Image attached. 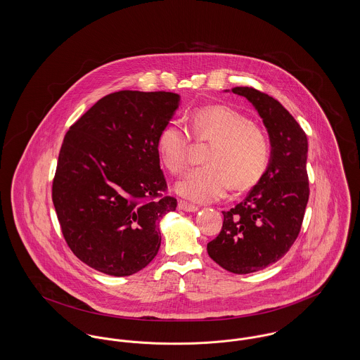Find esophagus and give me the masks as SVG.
<instances>
[{"mask_svg": "<svg viewBox=\"0 0 360 360\" xmlns=\"http://www.w3.org/2000/svg\"><path fill=\"white\" fill-rule=\"evenodd\" d=\"M178 208H179L181 211L185 212L198 211V207H197V205L191 204V202H188V201H184V200H179V201H178Z\"/></svg>", "mask_w": 360, "mask_h": 360, "instance_id": "esophagus-1", "label": "esophagus"}]
</instances>
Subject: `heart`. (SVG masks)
Masks as SVG:
<instances>
[{"mask_svg":"<svg viewBox=\"0 0 360 360\" xmlns=\"http://www.w3.org/2000/svg\"><path fill=\"white\" fill-rule=\"evenodd\" d=\"M189 130L197 141L211 143L204 167L189 172L175 189L195 202H212L233 191L253 188L269 163L266 134L240 111L224 105L201 107L189 117ZM191 139L186 127L171 122L156 140L162 165L179 175L191 165Z\"/></svg>","mask_w":360,"mask_h":360,"instance_id":"obj_1","label":"heart"}]
</instances>
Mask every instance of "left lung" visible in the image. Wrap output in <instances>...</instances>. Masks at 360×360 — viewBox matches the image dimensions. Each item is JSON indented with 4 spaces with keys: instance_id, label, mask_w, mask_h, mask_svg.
<instances>
[{
    "instance_id": "1",
    "label": "left lung",
    "mask_w": 360,
    "mask_h": 360,
    "mask_svg": "<svg viewBox=\"0 0 360 360\" xmlns=\"http://www.w3.org/2000/svg\"><path fill=\"white\" fill-rule=\"evenodd\" d=\"M233 92L245 96L258 111L271 137L272 156L246 198L223 211L221 231L207 250L226 271L246 275L278 261L300 233L310 194L307 137L275 98L252 86H235Z\"/></svg>"
}]
</instances>
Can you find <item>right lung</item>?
I'll return each instance as SVG.
<instances>
[{
	"instance_id": "right-lung-1",
	"label": "right lung",
	"mask_w": 360,
	"mask_h": 360,
	"mask_svg": "<svg viewBox=\"0 0 360 360\" xmlns=\"http://www.w3.org/2000/svg\"><path fill=\"white\" fill-rule=\"evenodd\" d=\"M178 102L172 92L118 91L66 131L51 198L65 242L88 266L130 276L159 252V221L176 198L165 194L156 140Z\"/></svg>"
}]
</instances>
